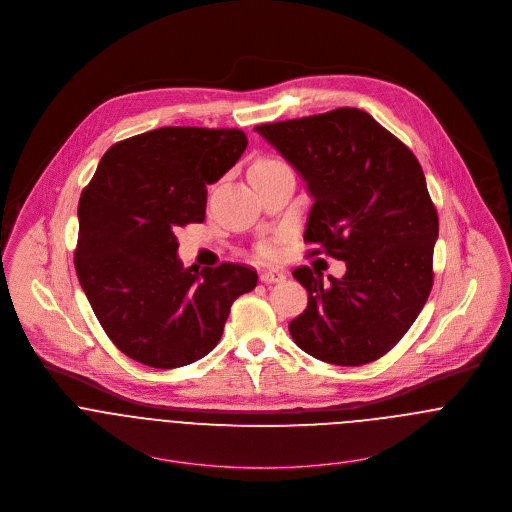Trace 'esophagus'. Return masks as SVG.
I'll return each instance as SVG.
<instances>
[{"mask_svg": "<svg viewBox=\"0 0 512 512\" xmlns=\"http://www.w3.org/2000/svg\"><path fill=\"white\" fill-rule=\"evenodd\" d=\"M286 280V274L282 270H264L260 274V282L262 284H280Z\"/></svg>", "mask_w": 512, "mask_h": 512, "instance_id": "obj_1", "label": "esophagus"}]
</instances>
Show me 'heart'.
<instances>
[{"instance_id": "obj_1", "label": "heart", "mask_w": 512, "mask_h": 512, "mask_svg": "<svg viewBox=\"0 0 512 512\" xmlns=\"http://www.w3.org/2000/svg\"><path fill=\"white\" fill-rule=\"evenodd\" d=\"M276 165H284V163L278 161V159H258V161L250 167V171H254V169H266V167H276ZM260 256H262L264 260H274V258H276V248H274L272 244H262V246H260Z\"/></svg>"}]
</instances>
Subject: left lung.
I'll use <instances>...</instances> for the list:
<instances>
[{
	"label": "left lung",
	"instance_id": "obj_1",
	"mask_svg": "<svg viewBox=\"0 0 512 512\" xmlns=\"http://www.w3.org/2000/svg\"><path fill=\"white\" fill-rule=\"evenodd\" d=\"M303 177L313 207L309 252L343 260L341 280L293 270L307 307L290 323L295 345L339 366L386 355L420 315L434 286L439 222L416 155L359 108L256 126Z\"/></svg>",
	"mask_w": 512,
	"mask_h": 512
}]
</instances>
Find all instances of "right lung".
Wrapping results in <instances>:
<instances>
[{
    "instance_id": "obj_1",
    "label": "right lung",
    "mask_w": 512,
    "mask_h": 512,
    "mask_svg": "<svg viewBox=\"0 0 512 512\" xmlns=\"http://www.w3.org/2000/svg\"><path fill=\"white\" fill-rule=\"evenodd\" d=\"M248 146L236 128L167 126L122 140L78 201L74 268L110 341L153 368L191 365L222 337L230 305L258 282L254 268H183L179 226L203 222L207 185Z\"/></svg>"
}]
</instances>
